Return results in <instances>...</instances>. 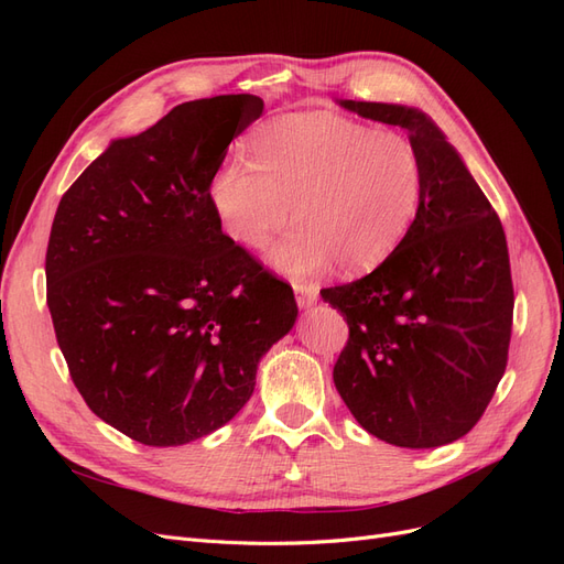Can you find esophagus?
Here are the masks:
<instances>
[{"mask_svg":"<svg viewBox=\"0 0 564 564\" xmlns=\"http://www.w3.org/2000/svg\"><path fill=\"white\" fill-rule=\"evenodd\" d=\"M294 294H296V303L299 308H311V305L317 303L319 292L315 284H305V282H294Z\"/></svg>","mask_w":564,"mask_h":564,"instance_id":"34e87169","label":"esophagus"}]
</instances>
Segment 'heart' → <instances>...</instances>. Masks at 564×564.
Instances as JSON below:
<instances>
[{
    "label": "heart",
    "mask_w": 564,
    "mask_h": 564,
    "mask_svg": "<svg viewBox=\"0 0 564 564\" xmlns=\"http://www.w3.org/2000/svg\"><path fill=\"white\" fill-rule=\"evenodd\" d=\"M251 164L228 162L209 185L212 207L237 245L270 247V265L308 278L332 263L348 275L379 268L412 230L423 199V166L400 133L334 112H296L263 124Z\"/></svg>",
    "instance_id": "b5f03b06"
}]
</instances>
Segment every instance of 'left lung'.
<instances>
[{
	"label": "left lung",
	"mask_w": 564,
	"mask_h": 564,
	"mask_svg": "<svg viewBox=\"0 0 564 564\" xmlns=\"http://www.w3.org/2000/svg\"><path fill=\"white\" fill-rule=\"evenodd\" d=\"M336 104L409 133L423 199L377 270L319 292L350 329L334 383L357 423L388 445H449L480 421L508 362L516 296L501 220L423 110Z\"/></svg>",
	"instance_id": "obj_1"
}]
</instances>
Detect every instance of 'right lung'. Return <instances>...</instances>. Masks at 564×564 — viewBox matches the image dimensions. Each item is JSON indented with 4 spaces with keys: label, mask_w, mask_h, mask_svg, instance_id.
I'll list each match as a JSON object with an SVG mask.
<instances>
[{
    "label": "right lung",
    "mask_w": 564,
    "mask_h": 564,
    "mask_svg": "<svg viewBox=\"0 0 564 564\" xmlns=\"http://www.w3.org/2000/svg\"><path fill=\"white\" fill-rule=\"evenodd\" d=\"M263 115L251 94L191 100L115 139L58 204L46 303L91 412L148 447L226 425L292 332V286L220 230L209 185Z\"/></svg>",
    "instance_id": "add662e5"
}]
</instances>
